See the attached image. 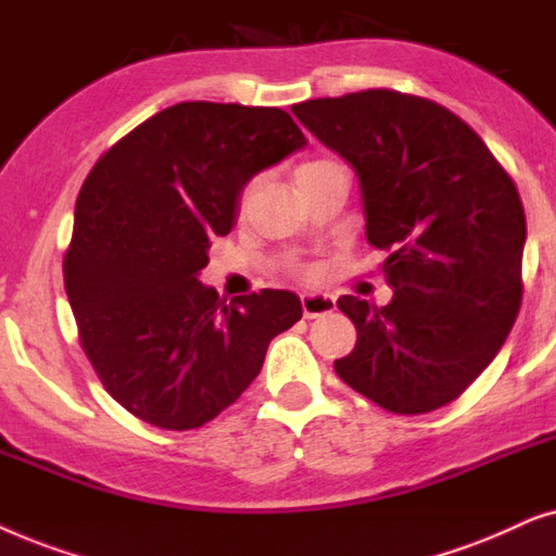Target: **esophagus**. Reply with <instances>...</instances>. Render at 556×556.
<instances>
[{
  "label": "esophagus",
  "mask_w": 556,
  "mask_h": 556,
  "mask_svg": "<svg viewBox=\"0 0 556 556\" xmlns=\"http://www.w3.org/2000/svg\"><path fill=\"white\" fill-rule=\"evenodd\" d=\"M332 309H336V298H330V294H302V313H305V317H320L332 313Z\"/></svg>",
  "instance_id": "esophagus-1"
}]
</instances>
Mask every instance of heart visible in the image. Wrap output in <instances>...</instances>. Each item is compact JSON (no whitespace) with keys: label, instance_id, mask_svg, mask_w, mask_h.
<instances>
[{"label":"heart","instance_id":"heart-1","mask_svg":"<svg viewBox=\"0 0 556 556\" xmlns=\"http://www.w3.org/2000/svg\"><path fill=\"white\" fill-rule=\"evenodd\" d=\"M305 167H309V165H305ZM305 167H302V169H305Z\"/></svg>","mask_w":556,"mask_h":556}]
</instances>
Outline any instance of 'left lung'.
Segmentation results:
<instances>
[{"label": "left lung", "mask_w": 556, "mask_h": 556, "mask_svg": "<svg viewBox=\"0 0 556 556\" xmlns=\"http://www.w3.org/2000/svg\"><path fill=\"white\" fill-rule=\"evenodd\" d=\"M355 169L366 239L394 298L343 294L358 340L336 374L394 414L440 409L501 351L521 307L523 205L506 169L460 116L387 88L292 106Z\"/></svg>", "instance_id": "left-lung-1"}]
</instances>
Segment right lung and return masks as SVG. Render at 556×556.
I'll return each mask as SVG.
<instances>
[{
    "label": "right lung",
    "instance_id": "obj_1",
    "mask_svg": "<svg viewBox=\"0 0 556 556\" xmlns=\"http://www.w3.org/2000/svg\"><path fill=\"white\" fill-rule=\"evenodd\" d=\"M307 147L282 109L175 103L118 139L78 192L65 294L103 389L162 429H195L262 371L300 298L220 300L198 282L251 177Z\"/></svg>",
    "mask_w": 556,
    "mask_h": 556
}]
</instances>
